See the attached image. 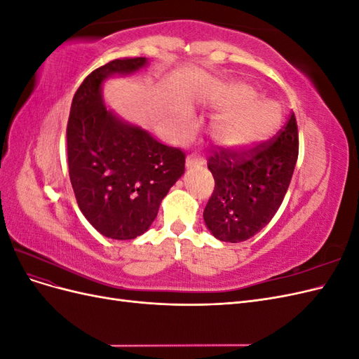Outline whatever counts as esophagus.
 I'll return each instance as SVG.
<instances>
[{
	"label": "esophagus",
	"mask_w": 359,
	"mask_h": 359,
	"mask_svg": "<svg viewBox=\"0 0 359 359\" xmlns=\"http://www.w3.org/2000/svg\"><path fill=\"white\" fill-rule=\"evenodd\" d=\"M205 165V158L201 154H189L186 158V166L194 168V166H202Z\"/></svg>",
	"instance_id": "esophagus-1"
}]
</instances>
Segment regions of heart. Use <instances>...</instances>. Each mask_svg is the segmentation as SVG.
Listing matches in <instances>:
<instances>
[{
    "mask_svg": "<svg viewBox=\"0 0 359 359\" xmlns=\"http://www.w3.org/2000/svg\"><path fill=\"white\" fill-rule=\"evenodd\" d=\"M232 103L240 112L227 116L214 127V140L223 148L243 149L273 136L281 123V114L269 102H258L257 94L240 85L231 93Z\"/></svg>",
    "mask_w": 359,
    "mask_h": 359,
    "instance_id": "heart-1",
    "label": "heart"
}]
</instances>
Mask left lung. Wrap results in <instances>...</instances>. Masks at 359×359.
<instances>
[{
	"label": "left lung",
	"instance_id": "obj_1",
	"mask_svg": "<svg viewBox=\"0 0 359 359\" xmlns=\"http://www.w3.org/2000/svg\"><path fill=\"white\" fill-rule=\"evenodd\" d=\"M298 149L293 112L268 142L243 149H212L208 169L215 186L203 210V220L217 240L247 241L271 222L289 189Z\"/></svg>",
	"mask_w": 359,
	"mask_h": 359
}]
</instances>
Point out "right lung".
I'll return each mask as SVG.
<instances>
[{"label":"right lung","mask_w":359,"mask_h":359,"mask_svg":"<svg viewBox=\"0 0 359 359\" xmlns=\"http://www.w3.org/2000/svg\"><path fill=\"white\" fill-rule=\"evenodd\" d=\"M144 57L118 58L91 72L76 91L67 123L69 175L85 219L112 240L142 235L161 199L184 173L186 154L157 142L106 109L102 82L142 69Z\"/></svg>","instance_id":"obj_1"}]
</instances>
